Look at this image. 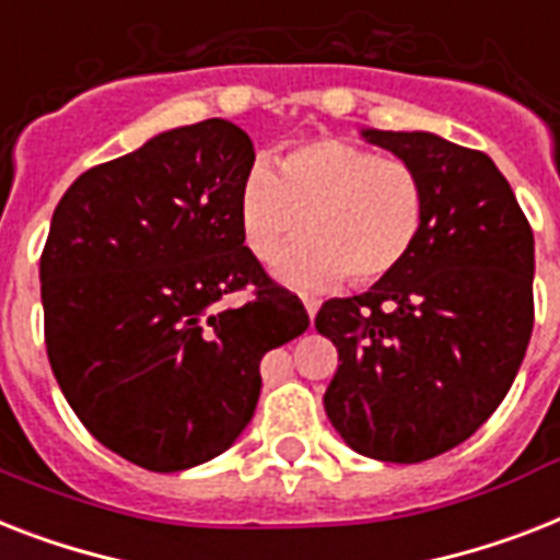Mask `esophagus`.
Segmentation results:
<instances>
[{
  "label": "esophagus",
  "instance_id": "34e87169",
  "mask_svg": "<svg viewBox=\"0 0 560 560\" xmlns=\"http://www.w3.org/2000/svg\"><path fill=\"white\" fill-rule=\"evenodd\" d=\"M302 304H304V311H307V316L311 319H316V313H319V299L316 295H302Z\"/></svg>",
  "mask_w": 560,
  "mask_h": 560
}]
</instances>
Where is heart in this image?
Masks as SVG:
<instances>
[{
    "instance_id": "heart-1",
    "label": "heart",
    "mask_w": 560,
    "mask_h": 560,
    "mask_svg": "<svg viewBox=\"0 0 560 560\" xmlns=\"http://www.w3.org/2000/svg\"><path fill=\"white\" fill-rule=\"evenodd\" d=\"M425 207V184L411 163L316 138L281 154L276 172L267 163L249 166L238 189V226L261 261L308 230L272 261L284 284L322 288L342 272L353 284H371L411 256Z\"/></svg>"
}]
</instances>
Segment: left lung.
I'll return each instance as SVG.
<instances>
[{
	"mask_svg": "<svg viewBox=\"0 0 560 560\" xmlns=\"http://www.w3.org/2000/svg\"><path fill=\"white\" fill-rule=\"evenodd\" d=\"M359 135L420 172L429 207L397 270L322 304L316 330L339 351L325 413L353 452L422 463L469 440L515 383L535 238L489 154L431 131Z\"/></svg>",
	"mask_w": 560,
	"mask_h": 560,
	"instance_id": "8db88e82",
	"label": "left lung"
}]
</instances>
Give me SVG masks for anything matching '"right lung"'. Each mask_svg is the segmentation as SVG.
I'll return each instance as SVG.
<instances>
[{
	"mask_svg": "<svg viewBox=\"0 0 560 560\" xmlns=\"http://www.w3.org/2000/svg\"><path fill=\"white\" fill-rule=\"evenodd\" d=\"M253 161L247 131L212 117L83 172L54 209L39 261L48 362L85 429L149 471L224 454L253 420L261 357L311 325L244 247ZM244 287L254 299L226 308Z\"/></svg>",
	"mask_w": 560,
	"mask_h": 560,
	"instance_id": "add662e5",
	"label": "right lung"
}]
</instances>
